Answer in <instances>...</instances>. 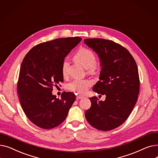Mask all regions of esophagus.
<instances>
[{
  "label": "esophagus",
  "mask_w": 158,
  "mask_h": 158,
  "mask_svg": "<svg viewBox=\"0 0 158 158\" xmlns=\"http://www.w3.org/2000/svg\"><path fill=\"white\" fill-rule=\"evenodd\" d=\"M83 98H84V97H83V96H82V95H77V97H76L77 100H79V99Z\"/></svg>",
  "instance_id": "obj_1"
}]
</instances>
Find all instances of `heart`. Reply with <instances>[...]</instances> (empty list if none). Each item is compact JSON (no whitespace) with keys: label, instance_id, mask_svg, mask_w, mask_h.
<instances>
[{"label":"heart","instance_id":"1","mask_svg":"<svg viewBox=\"0 0 158 158\" xmlns=\"http://www.w3.org/2000/svg\"><path fill=\"white\" fill-rule=\"evenodd\" d=\"M74 59L83 66L89 73H95L97 72V67L95 64L97 58L95 54L91 50L86 48H81L75 54ZM69 67V61L68 59H65L61 66V72L63 76H67ZM91 85L92 82L89 80L76 79L68 85V88L73 92L83 94L86 92Z\"/></svg>","mask_w":158,"mask_h":158}]
</instances>
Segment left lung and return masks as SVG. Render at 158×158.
Here are the masks:
<instances>
[{
    "label": "left lung",
    "mask_w": 158,
    "mask_h": 158,
    "mask_svg": "<svg viewBox=\"0 0 158 158\" xmlns=\"http://www.w3.org/2000/svg\"><path fill=\"white\" fill-rule=\"evenodd\" d=\"M85 44L98 54L102 67L93 91L106 95L104 101L91 97L85 117L91 126L103 131L119 127L129 117L137 101L139 79L133 57L123 46L109 40L88 38Z\"/></svg>",
    "instance_id": "obj_1"
}]
</instances>
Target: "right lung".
<instances>
[{"mask_svg": "<svg viewBox=\"0 0 158 158\" xmlns=\"http://www.w3.org/2000/svg\"><path fill=\"white\" fill-rule=\"evenodd\" d=\"M81 41L80 37H73L41 43L23 58L17 84L19 101L27 118L40 128L60 125L76 100L72 92H64L60 99L52 92L54 85L63 82L64 57Z\"/></svg>", "mask_w": 158, "mask_h": 158, "instance_id": "right-lung-1", "label": "right lung"}]
</instances>
